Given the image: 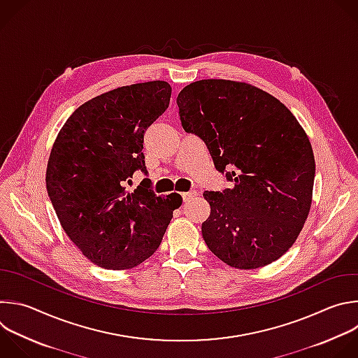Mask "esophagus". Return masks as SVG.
<instances>
[{"mask_svg": "<svg viewBox=\"0 0 358 358\" xmlns=\"http://www.w3.org/2000/svg\"><path fill=\"white\" fill-rule=\"evenodd\" d=\"M181 196H182V201H184V202H188V201H191L192 198H195V196H196V192H195V191L182 192V194H181Z\"/></svg>", "mask_w": 358, "mask_h": 358, "instance_id": "34e87169", "label": "esophagus"}]
</instances>
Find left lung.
<instances>
[{
  "label": "left lung",
  "mask_w": 358,
  "mask_h": 358,
  "mask_svg": "<svg viewBox=\"0 0 358 358\" xmlns=\"http://www.w3.org/2000/svg\"><path fill=\"white\" fill-rule=\"evenodd\" d=\"M181 125L206 145L231 188L203 192L210 213L202 223L208 249L239 270L285 255L312 205L315 156L294 113L275 96L243 81L199 80L178 96Z\"/></svg>",
  "instance_id": "1"
}]
</instances>
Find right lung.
<instances>
[{"mask_svg":"<svg viewBox=\"0 0 358 358\" xmlns=\"http://www.w3.org/2000/svg\"><path fill=\"white\" fill-rule=\"evenodd\" d=\"M171 87L148 81L117 87L78 106L60 129L46 169V188L69 239L94 264L129 270L160 246L180 194L157 196L146 173L143 135L167 109Z\"/></svg>","mask_w":358,"mask_h":358,"instance_id":"add662e5","label":"right lung"}]
</instances>
